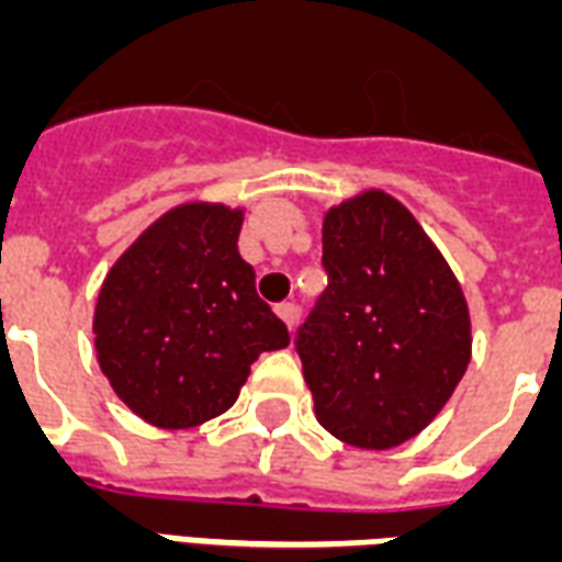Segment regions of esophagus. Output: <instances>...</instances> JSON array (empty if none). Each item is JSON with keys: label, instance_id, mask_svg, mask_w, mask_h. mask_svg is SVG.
Instances as JSON below:
<instances>
[{"label": "esophagus", "instance_id": "obj_1", "mask_svg": "<svg viewBox=\"0 0 562 562\" xmlns=\"http://www.w3.org/2000/svg\"><path fill=\"white\" fill-rule=\"evenodd\" d=\"M276 314L281 316V319H284L286 328H293V326H296V319H299V307L293 305V302H281V305L276 307Z\"/></svg>", "mask_w": 562, "mask_h": 562}]
</instances>
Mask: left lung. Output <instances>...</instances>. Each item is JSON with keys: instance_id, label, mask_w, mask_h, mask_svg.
I'll return each instance as SVG.
<instances>
[{"instance_id": "obj_1", "label": "left lung", "mask_w": 562, "mask_h": 562, "mask_svg": "<svg viewBox=\"0 0 562 562\" xmlns=\"http://www.w3.org/2000/svg\"><path fill=\"white\" fill-rule=\"evenodd\" d=\"M328 286L296 331L316 420L346 445L417 436L471 361L462 286L406 206L379 189L323 222Z\"/></svg>"}]
</instances>
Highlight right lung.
Segmentation results:
<instances>
[{
    "label": "right lung",
    "instance_id": "add662e5",
    "mask_svg": "<svg viewBox=\"0 0 562 562\" xmlns=\"http://www.w3.org/2000/svg\"><path fill=\"white\" fill-rule=\"evenodd\" d=\"M243 210L183 204L156 218L105 276L97 361L147 424L186 429L234 406L260 352L290 331L257 296L239 257Z\"/></svg>",
    "mask_w": 562,
    "mask_h": 562
}]
</instances>
